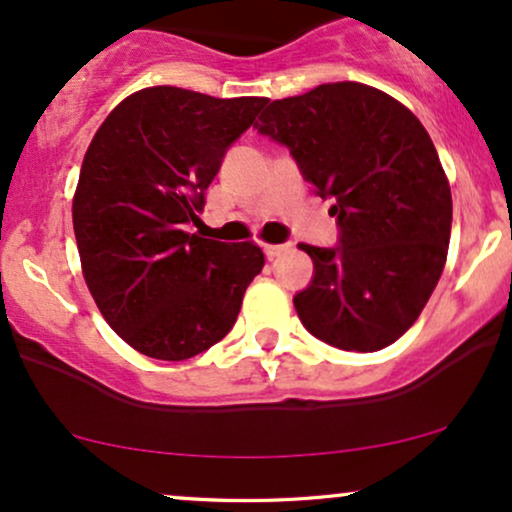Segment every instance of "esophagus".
Here are the masks:
<instances>
[{"label":"esophagus","instance_id":"esophagus-1","mask_svg":"<svg viewBox=\"0 0 512 512\" xmlns=\"http://www.w3.org/2000/svg\"><path fill=\"white\" fill-rule=\"evenodd\" d=\"M284 250L286 245H264V255H267V260H274V257H279Z\"/></svg>","mask_w":512,"mask_h":512}]
</instances>
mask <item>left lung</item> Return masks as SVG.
<instances>
[{
    "mask_svg": "<svg viewBox=\"0 0 512 512\" xmlns=\"http://www.w3.org/2000/svg\"><path fill=\"white\" fill-rule=\"evenodd\" d=\"M262 105L257 132L289 149L337 216V245L301 243L313 257V279L293 296L303 327L344 351L395 344L448 257L452 197L431 137L402 103L356 81Z\"/></svg>",
    "mask_w": 512,
    "mask_h": 512,
    "instance_id": "left-lung-1",
    "label": "left lung"
}]
</instances>
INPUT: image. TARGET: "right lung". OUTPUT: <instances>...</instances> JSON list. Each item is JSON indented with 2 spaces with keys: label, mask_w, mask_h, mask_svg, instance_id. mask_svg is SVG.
<instances>
[{
  "label": "right lung",
  "mask_w": 512,
  "mask_h": 512,
  "mask_svg": "<svg viewBox=\"0 0 512 512\" xmlns=\"http://www.w3.org/2000/svg\"><path fill=\"white\" fill-rule=\"evenodd\" d=\"M262 103L144 88L88 146L72 204L81 269L105 322L139 354L185 361L221 342L262 272L257 245L185 231Z\"/></svg>",
  "instance_id": "1"
}]
</instances>
